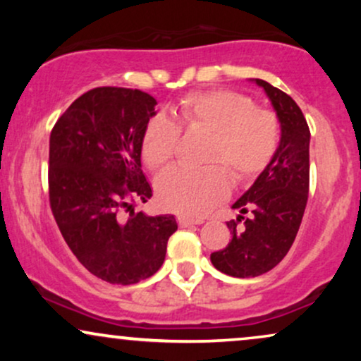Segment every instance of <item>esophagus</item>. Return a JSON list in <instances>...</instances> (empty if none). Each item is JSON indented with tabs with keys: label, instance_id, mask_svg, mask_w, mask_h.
I'll use <instances>...</instances> for the list:
<instances>
[{
	"label": "esophagus",
	"instance_id": "esophagus-1",
	"mask_svg": "<svg viewBox=\"0 0 361 361\" xmlns=\"http://www.w3.org/2000/svg\"><path fill=\"white\" fill-rule=\"evenodd\" d=\"M178 224H180L181 227H188V226H200V224H204L202 219H190V217H185V215H180L178 217Z\"/></svg>",
	"mask_w": 361,
	"mask_h": 361
}]
</instances>
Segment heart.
<instances>
[{"label": "heart", "mask_w": 361, "mask_h": 361, "mask_svg": "<svg viewBox=\"0 0 361 361\" xmlns=\"http://www.w3.org/2000/svg\"><path fill=\"white\" fill-rule=\"evenodd\" d=\"M181 130L210 132L200 169L175 168L159 176L156 193L164 209L183 215H204L231 192L233 171L250 181L271 163L281 140L275 111L259 109L247 94L233 90H204L185 94L173 106V120L149 118L140 139V156L152 171H163L175 159ZM223 166L221 167L220 164Z\"/></svg>", "instance_id": "obj_1"}]
</instances>
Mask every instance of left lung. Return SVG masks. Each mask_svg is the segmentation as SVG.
<instances>
[{"mask_svg": "<svg viewBox=\"0 0 361 361\" xmlns=\"http://www.w3.org/2000/svg\"><path fill=\"white\" fill-rule=\"evenodd\" d=\"M267 91L281 126L279 151L268 168L233 205L241 215L227 222L231 241L210 255L219 271L251 279L275 268L292 247L309 198L310 130L292 97L256 80ZM243 222L241 228L238 224Z\"/></svg>", "mask_w": 361, "mask_h": 361, "instance_id": "left-lung-1", "label": "left lung"}]
</instances>
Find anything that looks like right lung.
<instances>
[{
  "instance_id": "obj_1",
  "label": "right lung",
  "mask_w": 361,
  "mask_h": 361,
  "mask_svg": "<svg viewBox=\"0 0 361 361\" xmlns=\"http://www.w3.org/2000/svg\"><path fill=\"white\" fill-rule=\"evenodd\" d=\"M154 106L140 90L102 86L74 100L51 132L52 215L82 267L109 283L154 275L178 229L175 215L149 217L132 209L152 197L140 168V139Z\"/></svg>"
}]
</instances>
